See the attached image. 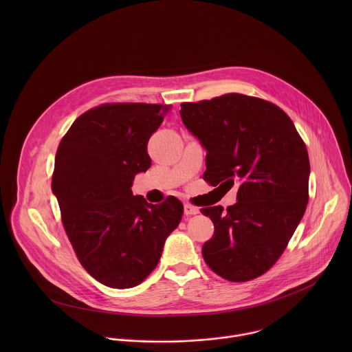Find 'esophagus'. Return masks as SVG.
<instances>
[{"instance_id":"obj_1","label":"esophagus","mask_w":352,"mask_h":352,"mask_svg":"<svg viewBox=\"0 0 352 352\" xmlns=\"http://www.w3.org/2000/svg\"><path fill=\"white\" fill-rule=\"evenodd\" d=\"M184 213H185L186 216H193V214H197V213H199V209L195 208V206H192V205H189V204H186V205H184Z\"/></svg>"}]
</instances>
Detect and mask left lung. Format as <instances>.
<instances>
[{"label": "left lung", "mask_w": 352, "mask_h": 352, "mask_svg": "<svg viewBox=\"0 0 352 352\" xmlns=\"http://www.w3.org/2000/svg\"><path fill=\"white\" fill-rule=\"evenodd\" d=\"M179 114L208 152L204 179L213 186L239 185L238 202L227 210L202 209L214 224L204 259L228 281L256 278L281 256L305 213L307 146L289 117L258 97L230 93L182 103Z\"/></svg>", "instance_id": "left-lung-1"}]
</instances>
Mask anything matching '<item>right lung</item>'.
I'll use <instances>...</instances> for the list:
<instances>
[{"instance_id":"1","label":"right lung","mask_w":352,"mask_h":352,"mask_svg":"<svg viewBox=\"0 0 352 352\" xmlns=\"http://www.w3.org/2000/svg\"><path fill=\"white\" fill-rule=\"evenodd\" d=\"M170 106L103 104L82 114L63 138L53 193L67 235L85 270L111 288H132L157 266L184 208L133 196L135 175L150 166L147 142Z\"/></svg>"}]
</instances>
